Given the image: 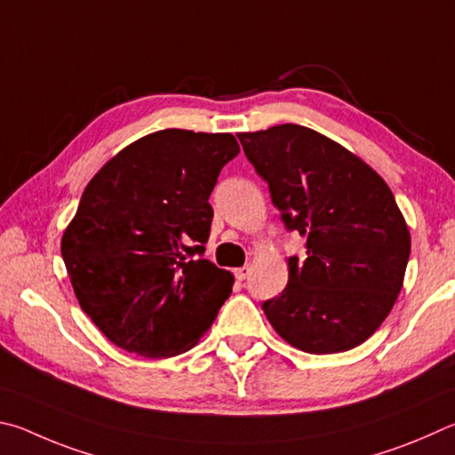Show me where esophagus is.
Returning a JSON list of instances; mask_svg holds the SVG:
<instances>
[{"mask_svg": "<svg viewBox=\"0 0 455 455\" xmlns=\"http://www.w3.org/2000/svg\"><path fill=\"white\" fill-rule=\"evenodd\" d=\"M248 275H250V267H248V266L235 269V277H237V280H240V282L248 280Z\"/></svg>", "mask_w": 455, "mask_h": 455, "instance_id": "obj_1", "label": "esophagus"}]
</instances>
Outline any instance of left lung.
I'll use <instances>...</instances> for the list:
<instances>
[{
    "label": "left lung",
    "mask_w": 455,
    "mask_h": 455,
    "mask_svg": "<svg viewBox=\"0 0 455 455\" xmlns=\"http://www.w3.org/2000/svg\"><path fill=\"white\" fill-rule=\"evenodd\" d=\"M269 186L288 232L306 235V259L288 258V285L261 309L293 347L347 352L376 331L402 290L410 232L392 189L325 135L283 124L237 135Z\"/></svg>",
    "instance_id": "obj_1"
}]
</instances>
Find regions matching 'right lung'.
<instances>
[{"mask_svg": "<svg viewBox=\"0 0 455 455\" xmlns=\"http://www.w3.org/2000/svg\"><path fill=\"white\" fill-rule=\"evenodd\" d=\"M232 133L164 130L95 173L61 237L76 298L103 336L146 357L188 352L210 330L234 275L204 259Z\"/></svg>", "mask_w": 455, "mask_h": 455, "instance_id": "1", "label": "right lung"}]
</instances>
